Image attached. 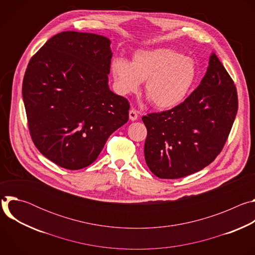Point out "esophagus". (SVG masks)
<instances>
[{"mask_svg": "<svg viewBox=\"0 0 255 255\" xmlns=\"http://www.w3.org/2000/svg\"><path fill=\"white\" fill-rule=\"evenodd\" d=\"M129 118L131 121H136L138 119V112L135 110V109H131L129 111Z\"/></svg>", "mask_w": 255, "mask_h": 255, "instance_id": "esophagus-1", "label": "esophagus"}]
</instances>
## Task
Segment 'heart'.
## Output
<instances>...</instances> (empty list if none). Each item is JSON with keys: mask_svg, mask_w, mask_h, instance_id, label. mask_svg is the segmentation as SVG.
<instances>
[{"mask_svg": "<svg viewBox=\"0 0 255 255\" xmlns=\"http://www.w3.org/2000/svg\"><path fill=\"white\" fill-rule=\"evenodd\" d=\"M111 71L117 90L128 95L144 82V93L158 109H171L183 102L197 78L195 61L169 48L138 50L131 62L116 57Z\"/></svg>", "mask_w": 255, "mask_h": 255, "instance_id": "heart-1", "label": "heart"}]
</instances>
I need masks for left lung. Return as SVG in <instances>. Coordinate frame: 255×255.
<instances>
[{
	"label": "left lung",
	"instance_id": "8db88e82",
	"mask_svg": "<svg viewBox=\"0 0 255 255\" xmlns=\"http://www.w3.org/2000/svg\"><path fill=\"white\" fill-rule=\"evenodd\" d=\"M237 110L234 82L212 53L201 84L183 103L142 117L147 129V166L159 178L167 179L203 169L222 151Z\"/></svg>",
	"mask_w": 255,
	"mask_h": 255
}]
</instances>
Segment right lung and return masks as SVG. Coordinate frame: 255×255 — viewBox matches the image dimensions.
Here are the masks:
<instances>
[{
	"label": "right lung",
	"mask_w": 255,
	"mask_h": 255,
	"mask_svg": "<svg viewBox=\"0 0 255 255\" xmlns=\"http://www.w3.org/2000/svg\"><path fill=\"white\" fill-rule=\"evenodd\" d=\"M110 43L98 34L61 32L26 68L22 95L31 138L63 168L92 164L109 136L128 121V100L108 86Z\"/></svg>",
	"instance_id": "1"
}]
</instances>
